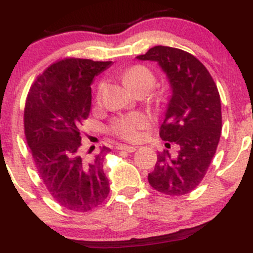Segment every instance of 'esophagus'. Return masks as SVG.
<instances>
[{
	"label": "esophagus",
	"mask_w": 253,
	"mask_h": 253,
	"mask_svg": "<svg viewBox=\"0 0 253 253\" xmlns=\"http://www.w3.org/2000/svg\"><path fill=\"white\" fill-rule=\"evenodd\" d=\"M119 150H125L127 151V153H133V151L137 150V148L135 147H132V145H119L118 147Z\"/></svg>",
	"instance_id": "1"
}]
</instances>
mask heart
<instances>
[{
  "label": "heart",
  "mask_w": 253,
  "mask_h": 253,
  "mask_svg": "<svg viewBox=\"0 0 253 253\" xmlns=\"http://www.w3.org/2000/svg\"><path fill=\"white\" fill-rule=\"evenodd\" d=\"M122 78H124V81L126 82L127 86L131 87L133 91L138 88H147L149 91L155 84L154 74L143 65H133L126 69L122 74ZM104 87L105 82L100 81L97 88L98 100L102 99ZM149 122H150L149 116L143 113L126 114V115H121L114 120L113 124H111V131L122 139L134 142L142 137V131L147 128Z\"/></svg>",
  "instance_id": "obj_1"
}]
</instances>
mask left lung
Wrapping results in <instances>:
<instances>
[{
	"label": "left lung",
	"mask_w": 253,
	"mask_h": 253,
	"mask_svg": "<svg viewBox=\"0 0 253 253\" xmlns=\"http://www.w3.org/2000/svg\"><path fill=\"white\" fill-rule=\"evenodd\" d=\"M139 60L156 62L169 80L171 95L160 137L178 145V153H159L148 174L151 187L172 196L195 189L216 154L222 129L220 98L213 79L199 59L185 50L155 46Z\"/></svg>",
	"instance_id": "8db88e82"
}]
</instances>
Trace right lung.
Returning <instances> with one entry per match:
<instances>
[{
  "label": "right lung",
  "mask_w": 253,
  "mask_h": 253,
  "mask_svg": "<svg viewBox=\"0 0 253 253\" xmlns=\"http://www.w3.org/2000/svg\"><path fill=\"white\" fill-rule=\"evenodd\" d=\"M113 62L66 58L48 66L31 86L24 111L25 138L47 190L60 206L87 212L108 198L103 147L81 154V125L91 111V84Z\"/></svg>",
  "instance_id": "right-lung-1"
}]
</instances>
